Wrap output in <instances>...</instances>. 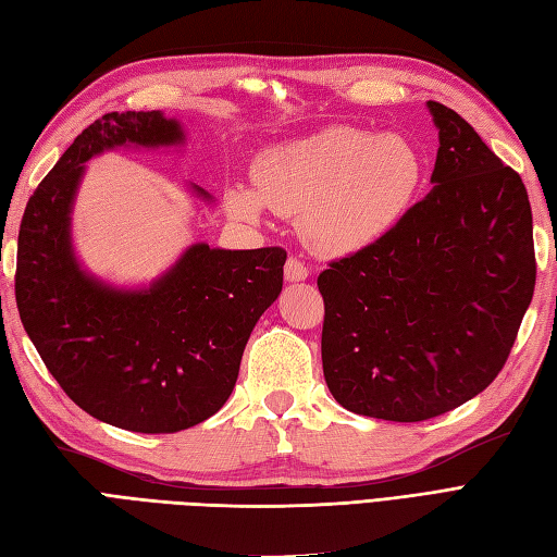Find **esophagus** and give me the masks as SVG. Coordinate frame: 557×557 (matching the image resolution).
Here are the masks:
<instances>
[{
	"mask_svg": "<svg viewBox=\"0 0 557 557\" xmlns=\"http://www.w3.org/2000/svg\"><path fill=\"white\" fill-rule=\"evenodd\" d=\"M309 276V267L300 260V257L290 255L286 260V278L288 281H305Z\"/></svg>",
	"mask_w": 557,
	"mask_h": 557,
	"instance_id": "obj_1",
	"label": "esophagus"
}]
</instances>
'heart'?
<instances>
[{"instance_id": "b5f03b06", "label": "heart", "mask_w": 557, "mask_h": 557, "mask_svg": "<svg viewBox=\"0 0 557 557\" xmlns=\"http://www.w3.org/2000/svg\"><path fill=\"white\" fill-rule=\"evenodd\" d=\"M423 180V156L401 134L337 125L271 146L252 165L255 191L236 186L228 206L257 216L262 206L300 212L311 246L347 252L383 236L413 200Z\"/></svg>"}]
</instances>
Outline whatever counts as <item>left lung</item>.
<instances>
[{"instance_id":"8db88e82","label":"left lung","mask_w":557,"mask_h":557,"mask_svg":"<svg viewBox=\"0 0 557 557\" xmlns=\"http://www.w3.org/2000/svg\"><path fill=\"white\" fill-rule=\"evenodd\" d=\"M428 108L440 129L432 191L317 278L325 385L347 411L395 423L490 387L536 283L520 174L451 108Z\"/></svg>"}]
</instances>
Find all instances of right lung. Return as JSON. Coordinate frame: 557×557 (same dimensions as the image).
<instances>
[{"label": "right lung", "instance_id": "add662e5", "mask_svg": "<svg viewBox=\"0 0 557 557\" xmlns=\"http://www.w3.org/2000/svg\"><path fill=\"white\" fill-rule=\"evenodd\" d=\"M176 120L151 111L94 120L45 176L18 232L16 305L49 373L89 416L170 435L222 409L257 319L283 288V248H188L148 290L89 278L67 222L83 162L120 144L182 141ZM200 196L208 194L196 186Z\"/></svg>", "mask_w": 557, "mask_h": 557}]
</instances>
